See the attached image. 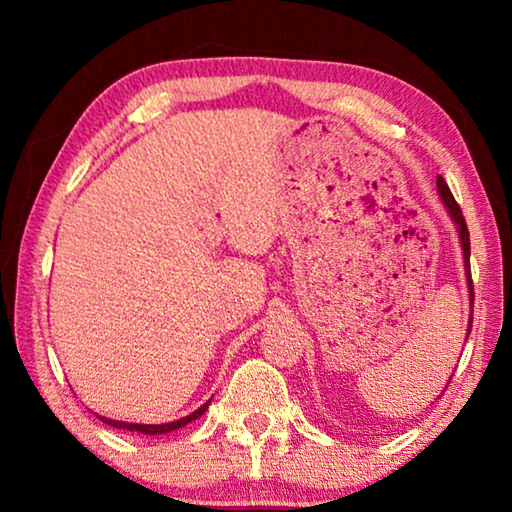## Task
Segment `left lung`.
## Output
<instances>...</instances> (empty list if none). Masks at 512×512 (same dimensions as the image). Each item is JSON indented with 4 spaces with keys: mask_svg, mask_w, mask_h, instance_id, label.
Returning a JSON list of instances; mask_svg holds the SVG:
<instances>
[{
    "mask_svg": "<svg viewBox=\"0 0 512 512\" xmlns=\"http://www.w3.org/2000/svg\"><path fill=\"white\" fill-rule=\"evenodd\" d=\"M436 185H438V196L440 201L445 203L447 207V214L452 216V221L456 225V232H458V239H461V248H463V264H465V277H467V289H470V302H474V287H472V275H470V232H467V223L463 219V212L458 203L454 201L452 192H449L447 183L443 180V176L436 178ZM472 332V316H470V323H467V336Z\"/></svg>",
    "mask_w": 512,
    "mask_h": 512,
    "instance_id": "left-lung-1",
    "label": "left lung"
}]
</instances>
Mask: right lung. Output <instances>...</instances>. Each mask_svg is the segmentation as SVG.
I'll use <instances>...</instances> for the list:
<instances>
[{"label":"right lung","instance_id":"obj_1","mask_svg":"<svg viewBox=\"0 0 512 512\" xmlns=\"http://www.w3.org/2000/svg\"><path fill=\"white\" fill-rule=\"evenodd\" d=\"M210 402H212V400H207L203 406H198V409H196L194 413L185 415V418H180V420H173V422H164V424L121 422V420H110V418H103V415H99V418H101L103 422H106V424H110V427H115V429L137 431V433H144V436H162V433H171V431H176V429H183L185 424H189V422H194V420L201 418V415L207 411V406H210Z\"/></svg>","mask_w":512,"mask_h":512}]
</instances>
